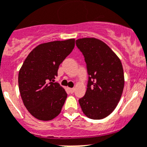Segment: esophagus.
Wrapping results in <instances>:
<instances>
[{"instance_id": "1", "label": "esophagus", "mask_w": 147, "mask_h": 147, "mask_svg": "<svg viewBox=\"0 0 147 147\" xmlns=\"http://www.w3.org/2000/svg\"><path fill=\"white\" fill-rule=\"evenodd\" d=\"M68 90L71 93H74V92L75 91V88H68Z\"/></svg>"}]
</instances>
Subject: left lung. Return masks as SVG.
Here are the masks:
<instances>
[{
    "label": "left lung",
    "mask_w": 147,
    "mask_h": 147,
    "mask_svg": "<svg viewBox=\"0 0 147 147\" xmlns=\"http://www.w3.org/2000/svg\"><path fill=\"white\" fill-rule=\"evenodd\" d=\"M76 44L84 55L88 74L87 90L79 103L87 117L101 119L115 110L122 96L125 84L122 63L98 39H78Z\"/></svg>",
    "instance_id": "8db88e82"
}]
</instances>
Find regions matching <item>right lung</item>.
Segmentation results:
<instances>
[{
    "mask_svg": "<svg viewBox=\"0 0 147 147\" xmlns=\"http://www.w3.org/2000/svg\"><path fill=\"white\" fill-rule=\"evenodd\" d=\"M74 39L38 45L29 53L19 73V88L23 104L34 117L42 121L55 118L67 94L58 82L59 65L72 52Z\"/></svg>",
    "mask_w": 147,
    "mask_h": 147,
    "instance_id": "obj_1",
    "label": "right lung"
}]
</instances>
